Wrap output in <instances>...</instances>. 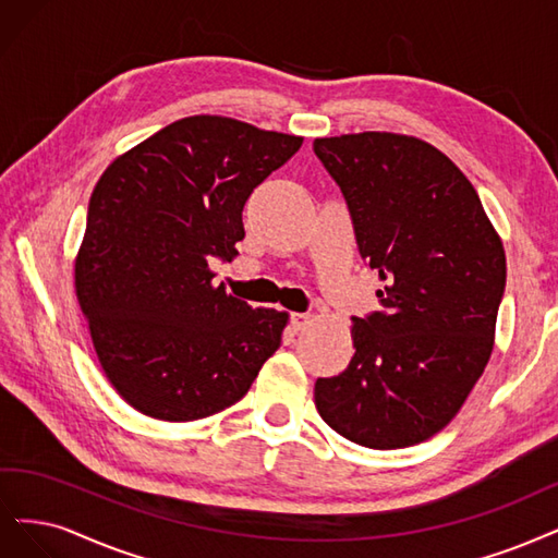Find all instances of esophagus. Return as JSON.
Returning <instances> with one entry per match:
<instances>
[{
	"label": "esophagus",
	"mask_w": 558,
	"mask_h": 558,
	"mask_svg": "<svg viewBox=\"0 0 558 558\" xmlns=\"http://www.w3.org/2000/svg\"><path fill=\"white\" fill-rule=\"evenodd\" d=\"M313 322V317L308 315V313H292L290 315V325H292V329L294 331H301V329H305Z\"/></svg>",
	"instance_id": "obj_1"
}]
</instances>
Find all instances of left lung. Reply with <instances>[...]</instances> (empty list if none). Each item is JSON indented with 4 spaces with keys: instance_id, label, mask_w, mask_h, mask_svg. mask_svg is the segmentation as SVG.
<instances>
[{
    "instance_id": "8db88e82",
    "label": "left lung",
    "mask_w": 558,
    "mask_h": 558,
    "mask_svg": "<svg viewBox=\"0 0 558 558\" xmlns=\"http://www.w3.org/2000/svg\"><path fill=\"white\" fill-rule=\"evenodd\" d=\"M313 150L345 196L359 255L385 280L380 311L352 317L350 366L317 377V412L356 445H417L452 422L489 362L502 243L469 178L420 138L364 132Z\"/></svg>"
}]
</instances>
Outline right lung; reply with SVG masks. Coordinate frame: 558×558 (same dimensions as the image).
<instances>
[{
    "instance_id": "right-lung-1",
    "label": "right lung",
    "mask_w": 558,
    "mask_h": 558,
    "mask_svg": "<svg viewBox=\"0 0 558 558\" xmlns=\"http://www.w3.org/2000/svg\"><path fill=\"white\" fill-rule=\"evenodd\" d=\"M301 143L194 116L138 143L99 178L76 296L106 377L143 415H215L245 397L280 348L287 313L213 287L208 264L239 253L247 196Z\"/></svg>"
}]
</instances>
